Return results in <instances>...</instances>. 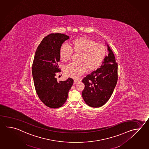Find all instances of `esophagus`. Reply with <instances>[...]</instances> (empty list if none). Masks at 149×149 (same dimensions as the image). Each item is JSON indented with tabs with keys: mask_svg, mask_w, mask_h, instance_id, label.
Here are the masks:
<instances>
[{
	"mask_svg": "<svg viewBox=\"0 0 149 149\" xmlns=\"http://www.w3.org/2000/svg\"><path fill=\"white\" fill-rule=\"evenodd\" d=\"M78 81H78V80H76V79H75V80L74 81V84H77V83H78Z\"/></svg>",
	"mask_w": 149,
	"mask_h": 149,
	"instance_id": "1",
	"label": "esophagus"
}]
</instances>
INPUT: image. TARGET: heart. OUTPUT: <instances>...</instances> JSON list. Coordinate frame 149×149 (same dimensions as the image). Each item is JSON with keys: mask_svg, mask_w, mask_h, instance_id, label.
Listing matches in <instances>:
<instances>
[{"mask_svg": "<svg viewBox=\"0 0 149 149\" xmlns=\"http://www.w3.org/2000/svg\"><path fill=\"white\" fill-rule=\"evenodd\" d=\"M70 47L66 44L62 45L59 49V56L62 61L66 62L70 59L72 51L79 53L78 63H70L64 68L66 75L73 79H78L87 70L97 69L103 62L107 54L104 45L97 44L86 37L75 39L70 44Z\"/></svg>", "mask_w": 149, "mask_h": 149, "instance_id": "heart-1", "label": "heart"}]
</instances>
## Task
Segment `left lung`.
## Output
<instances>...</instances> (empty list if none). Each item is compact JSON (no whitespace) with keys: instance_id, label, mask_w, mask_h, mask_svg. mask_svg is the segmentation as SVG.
I'll return each mask as SVG.
<instances>
[{"instance_id":"1","label":"left lung","mask_w":149,"mask_h":149,"mask_svg":"<svg viewBox=\"0 0 149 149\" xmlns=\"http://www.w3.org/2000/svg\"><path fill=\"white\" fill-rule=\"evenodd\" d=\"M105 44L109 53L101 67L82 80L85 85L82 97L88 106L93 107H102L109 101L118 81V64L112 50Z\"/></svg>"}]
</instances>
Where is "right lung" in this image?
<instances>
[{"instance_id":"1","label":"right lung","mask_w":149,"mask_h":149,"mask_svg":"<svg viewBox=\"0 0 149 149\" xmlns=\"http://www.w3.org/2000/svg\"><path fill=\"white\" fill-rule=\"evenodd\" d=\"M70 37L61 33L44 37L37 48L32 66V75L37 94L47 107L58 108L66 101L73 79L58 81L56 74L60 72L59 49Z\"/></svg>"}]
</instances>
